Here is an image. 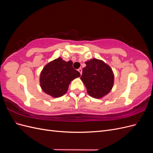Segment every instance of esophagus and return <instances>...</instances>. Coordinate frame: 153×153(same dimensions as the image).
I'll return each mask as SVG.
<instances>
[{
    "label": "esophagus",
    "mask_w": 153,
    "mask_h": 153,
    "mask_svg": "<svg viewBox=\"0 0 153 153\" xmlns=\"http://www.w3.org/2000/svg\"><path fill=\"white\" fill-rule=\"evenodd\" d=\"M78 71H79V73H80V75H82V68H79V69H78Z\"/></svg>",
    "instance_id": "1"
}]
</instances>
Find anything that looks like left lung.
Wrapping results in <instances>:
<instances>
[{"mask_svg": "<svg viewBox=\"0 0 153 153\" xmlns=\"http://www.w3.org/2000/svg\"><path fill=\"white\" fill-rule=\"evenodd\" d=\"M80 79L84 82L87 91L91 96L101 98L107 94L114 84L112 69L104 62L96 59L85 62Z\"/></svg>", "mask_w": 153, "mask_h": 153, "instance_id": "8db88e82", "label": "left lung"}]
</instances>
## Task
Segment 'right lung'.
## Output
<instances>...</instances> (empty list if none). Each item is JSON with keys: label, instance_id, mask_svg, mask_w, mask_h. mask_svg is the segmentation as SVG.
<instances>
[{"label": "right lung", "instance_id": "1", "mask_svg": "<svg viewBox=\"0 0 153 153\" xmlns=\"http://www.w3.org/2000/svg\"><path fill=\"white\" fill-rule=\"evenodd\" d=\"M80 73L73 68V62L58 58L46 65L40 75V85L47 94L58 98L68 91L69 84Z\"/></svg>", "mask_w": 153, "mask_h": 153}]
</instances>
